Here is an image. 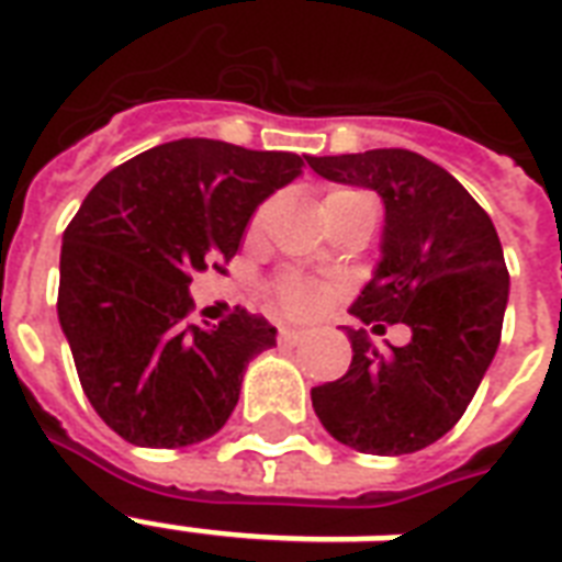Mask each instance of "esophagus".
Here are the masks:
<instances>
[{
    "instance_id": "1",
    "label": "esophagus",
    "mask_w": 562,
    "mask_h": 562,
    "mask_svg": "<svg viewBox=\"0 0 562 562\" xmlns=\"http://www.w3.org/2000/svg\"><path fill=\"white\" fill-rule=\"evenodd\" d=\"M302 337H305V331L293 326H281V331H278V340H281V344H299Z\"/></svg>"
}]
</instances>
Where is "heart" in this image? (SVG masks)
<instances>
[{
  "label": "heart",
  "mask_w": 562,
  "mask_h": 562,
  "mask_svg": "<svg viewBox=\"0 0 562 562\" xmlns=\"http://www.w3.org/2000/svg\"><path fill=\"white\" fill-rule=\"evenodd\" d=\"M349 201H364V204H373V198L364 195V192H356V189H335V192H328L323 198V204H319V213L326 210V206L335 204H349ZM263 216V213H260ZM257 216V222H260ZM326 302V286L316 284V281H307V278H286L284 284L278 286V305L290 311V314H314L319 311Z\"/></svg>",
  "instance_id": "heart-1"
}]
</instances>
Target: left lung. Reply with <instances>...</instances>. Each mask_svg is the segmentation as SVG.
<instances>
[{
    "mask_svg": "<svg viewBox=\"0 0 562 562\" xmlns=\"http://www.w3.org/2000/svg\"><path fill=\"white\" fill-rule=\"evenodd\" d=\"M307 166L382 198V257L352 316L373 331H412L379 352L364 328L344 326L352 364L311 391L316 417L358 453L424 450L465 415L501 344L509 276L495 225L457 177L403 147L307 156Z\"/></svg>",
    "mask_w": 562,
    "mask_h": 562,
    "instance_id": "1",
    "label": "left lung"
}]
</instances>
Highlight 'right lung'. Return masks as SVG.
Here are the masks:
<instances>
[{
    "mask_svg": "<svg viewBox=\"0 0 562 562\" xmlns=\"http://www.w3.org/2000/svg\"><path fill=\"white\" fill-rule=\"evenodd\" d=\"M305 162L177 138L109 171L67 225L58 323L88 403L130 445L189 447L227 424L248 361L278 328L248 311L192 326V272H222L257 206Z\"/></svg>",
    "mask_w": 562,
    "mask_h": 562,
    "instance_id": "1",
    "label": "right lung"
}]
</instances>
